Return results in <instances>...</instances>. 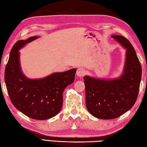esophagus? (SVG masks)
<instances>
[{
    "label": "esophagus",
    "instance_id": "34e87169",
    "mask_svg": "<svg viewBox=\"0 0 147 147\" xmlns=\"http://www.w3.org/2000/svg\"><path fill=\"white\" fill-rule=\"evenodd\" d=\"M86 74V71L84 69L80 67L76 71V75L79 77H82Z\"/></svg>",
    "mask_w": 147,
    "mask_h": 147
}]
</instances>
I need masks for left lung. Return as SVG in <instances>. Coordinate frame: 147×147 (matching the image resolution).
I'll list each match as a JSON object with an SVG mask.
<instances>
[{"mask_svg":"<svg viewBox=\"0 0 147 147\" xmlns=\"http://www.w3.org/2000/svg\"><path fill=\"white\" fill-rule=\"evenodd\" d=\"M112 38L126 49L124 73L112 80L84 76L86 104L92 115L100 119H113L132 108L138 98L142 68L132 45L123 36Z\"/></svg>","mask_w":147,"mask_h":147,"instance_id":"left-lung-1","label":"left lung"}]
</instances>
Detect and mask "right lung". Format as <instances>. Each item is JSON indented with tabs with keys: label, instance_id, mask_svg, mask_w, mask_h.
<instances>
[{
	"label": "right lung",
	"instance_id": "obj_1",
	"mask_svg": "<svg viewBox=\"0 0 147 147\" xmlns=\"http://www.w3.org/2000/svg\"><path fill=\"white\" fill-rule=\"evenodd\" d=\"M38 36L17 41L12 47L5 69V82L13 105L28 117L46 120L61 110L63 93L74 82L76 70L56 73L39 80L27 78L21 70L19 50Z\"/></svg>",
	"mask_w": 147,
	"mask_h": 147
}]
</instances>
